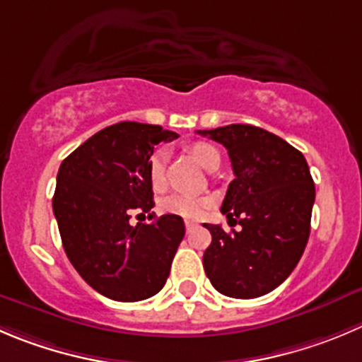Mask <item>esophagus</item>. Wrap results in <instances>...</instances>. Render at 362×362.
Returning <instances> with one entry per match:
<instances>
[{"instance_id": "obj_1", "label": "esophagus", "mask_w": 362, "mask_h": 362, "mask_svg": "<svg viewBox=\"0 0 362 362\" xmlns=\"http://www.w3.org/2000/svg\"><path fill=\"white\" fill-rule=\"evenodd\" d=\"M185 227H187V230L190 233V230H194L195 227H197V223L192 222V220H187V222H185Z\"/></svg>"}]
</instances>
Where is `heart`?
<instances>
[{
	"instance_id": "1",
	"label": "heart",
	"mask_w": 362,
	"mask_h": 362,
	"mask_svg": "<svg viewBox=\"0 0 362 362\" xmlns=\"http://www.w3.org/2000/svg\"><path fill=\"white\" fill-rule=\"evenodd\" d=\"M192 156L199 161L208 170H215L220 165V151L208 142H194L188 146ZM165 161L167 154L165 151H156L149 160V181L154 190H161L165 187ZM211 201L208 197H199V195H185L175 194L163 201V209L172 215H179L183 218H201L209 208Z\"/></svg>"
}]
</instances>
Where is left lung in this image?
<instances>
[{"instance_id": "8db88e82", "label": "left lung", "mask_w": 362, "mask_h": 362, "mask_svg": "<svg viewBox=\"0 0 362 362\" xmlns=\"http://www.w3.org/2000/svg\"><path fill=\"white\" fill-rule=\"evenodd\" d=\"M222 144L235 179L220 211L242 229L204 223L211 245L202 256L213 288L226 297L270 293L293 272L311 230L315 183L300 151L274 133L229 124L199 132Z\"/></svg>"}]
</instances>
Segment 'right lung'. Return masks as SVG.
<instances>
[{"mask_svg":"<svg viewBox=\"0 0 362 362\" xmlns=\"http://www.w3.org/2000/svg\"><path fill=\"white\" fill-rule=\"evenodd\" d=\"M177 139L161 126L119 122L72 151L58 168L53 213L65 254L98 293L119 302L156 295L185 236L177 215L129 223L132 211L154 206L149 158Z\"/></svg>","mask_w":362,"mask_h":362,"instance_id":"obj_1","label":"right lung"}]
</instances>
